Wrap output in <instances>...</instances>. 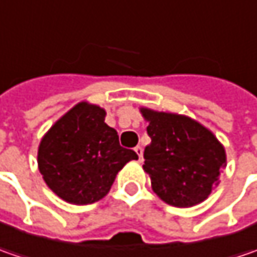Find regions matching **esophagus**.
I'll list each match as a JSON object with an SVG mask.
<instances>
[{
    "label": "esophagus",
    "instance_id": "obj_1",
    "mask_svg": "<svg viewBox=\"0 0 257 257\" xmlns=\"http://www.w3.org/2000/svg\"><path fill=\"white\" fill-rule=\"evenodd\" d=\"M134 152L137 153V156H139V160L142 162V160H143V149H142V146L134 147Z\"/></svg>",
    "mask_w": 257,
    "mask_h": 257
}]
</instances>
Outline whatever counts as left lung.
Returning <instances> with one entry per match:
<instances>
[{
    "mask_svg": "<svg viewBox=\"0 0 257 257\" xmlns=\"http://www.w3.org/2000/svg\"><path fill=\"white\" fill-rule=\"evenodd\" d=\"M149 121L152 143L144 149L143 169L154 193L176 207H190L209 197L226 166L214 134L190 117L140 110Z\"/></svg>",
    "mask_w": 257,
    "mask_h": 257,
    "instance_id": "left-lung-1",
    "label": "left lung"
}]
</instances>
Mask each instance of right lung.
<instances>
[{
  "mask_svg": "<svg viewBox=\"0 0 257 257\" xmlns=\"http://www.w3.org/2000/svg\"><path fill=\"white\" fill-rule=\"evenodd\" d=\"M104 117L101 107L78 103L40 143V173L65 202L90 204L103 199L124 164L139 159L136 152L120 146L118 134Z\"/></svg>",
  "mask_w": 257,
  "mask_h": 257,
  "instance_id": "right-lung-1",
  "label": "right lung"
}]
</instances>
